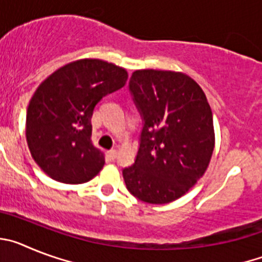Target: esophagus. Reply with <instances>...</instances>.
<instances>
[{"instance_id": "esophagus-1", "label": "esophagus", "mask_w": 262, "mask_h": 262, "mask_svg": "<svg viewBox=\"0 0 262 262\" xmlns=\"http://www.w3.org/2000/svg\"><path fill=\"white\" fill-rule=\"evenodd\" d=\"M117 155H118V151H117V149H114V148H113V149H110V151H108V156H110V159L114 160L115 157H117Z\"/></svg>"}]
</instances>
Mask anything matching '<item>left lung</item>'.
<instances>
[{
    "mask_svg": "<svg viewBox=\"0 0 262 262\" xmlns=\"http://www.w3.org/2000/svg\"><path fill=\"white\" fill-rule=\"evenodd\" d=\"M129 92L144 126L135 164L123 169L126 186L143 202H173L209 166L215 147L211 107L202 88L182 72L135 71Z\"/></svg>",
    "mask_w": 262,
    "mask_h": 262,
    "instance_id": "1",
    "label": "left lung"
}]
</instances>
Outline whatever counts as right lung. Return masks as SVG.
<instances>
[{"instance_id": "obj_1", "label": "right lung", "mask_w": 262, "mask_h": 262, "mask_svg": "<svg viewBox=\"0 0 262 262\" xmlns=\"http://www.w3.org/2000/svg\"><path fill=\"white\" fill-rule=\"evenodd\" d=\"M122 67L99 59H81L48 76L27 107L26 140L32 159L52 180L84 184L105 165V155L92 143V115L97 103L126 84Z\"/></svg>"}]
</instances>
